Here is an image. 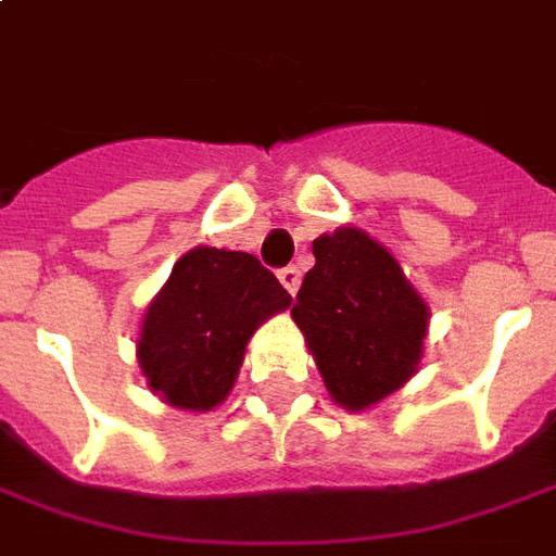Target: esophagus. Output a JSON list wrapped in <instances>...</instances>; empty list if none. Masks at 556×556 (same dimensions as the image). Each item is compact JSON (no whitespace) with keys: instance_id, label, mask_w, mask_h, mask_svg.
Returning a JSON list of instances; mask_svg holds the SVG:
<instances>
[{"instance_id":"obj_1","label":"esophagus","mask_w":556,"mask_h":556,"mask_svg":"<svg viewBox=\"0 0 556 556\" xmlns=\"http://www.w3.org/2000/svg\"><path fill=\"white\" fill-rule=\"evenodd\" d=\"M279 282L286 286L289 294H294V291L301 289V270H298V267H282V270H279Z\"/></svg>"}]
</instances>
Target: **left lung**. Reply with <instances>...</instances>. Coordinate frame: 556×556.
Here are the masks:
<instances>
[{"mask_svg": "<svg viewBox=\"0 0 556 556\" xmlns=\"http://www.w3.org/2000/svg\"><path fill=\"white\" fill-rule=\"evenodd\" d=\"M313 255L291 318L333 403L367 413L418 372L430 306L397 258L355 225L313 240Z\"/></svg>", "mask_w": 556, "mask_h": 556, "instance_id": "1", "label": "left lung"}]
</instances>
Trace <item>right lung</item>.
I'll use <instances>...</instances> for the list:
<instances>
[{
  "instance_id": "add662e5",
  "label": "right lung",
  "mask_w": 556,
  "mask_h": 556,
  "mask_svg": "<svg viewBox=\"0 0 556 556\" xmlns=\"http://www.w3.org/2000/svg\"><path fill=\"white\" fill-rule=\"evenodd\" d=\"M291 294L250 252L195 247L147 304L135 355L147 388L184 413H211L238 382L247 343Z\"/></svg>"
}]
</instances>
